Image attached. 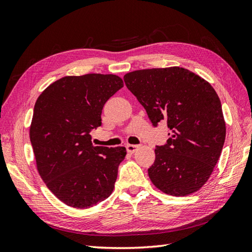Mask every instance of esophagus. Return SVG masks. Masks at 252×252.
<instances>
[{"mask_svg":"<svg viewBox=\"0 0 252 252\" xmlns=\"http://www.w3.org/2000/svg\"><path fill=\"white\" fill-rule=\"evenodd\" d=\"M137 148H138V145H132V144H127L126 145V151L130 154L135 153L137 151Z\"/></svg>","mask_w":252,"mask_h":252,"instance_id":"obj_1","label":"esophagus"}]
</instances>
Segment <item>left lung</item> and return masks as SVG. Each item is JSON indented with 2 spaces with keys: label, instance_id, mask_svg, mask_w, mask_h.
<instances>
[{
  "label": "left lung",
  "instance_id": "8db88e82",
  "mask_svg": "<svg viewBox=\"0 0 252 252\" xmlns=\"http://www.w3.org/2000/svg\"><path fill=\"white\" fill-rule=\"evenodd\" d=\"M125 83L154 126L165 121L167 144L156 146L149 179L161 191L187 196L210 178L225 141L221 101L211 84L181 67L126 73Z\"/></svg>",
  "mask_w": 252,
  "mask_h": 252
}]
</instances>
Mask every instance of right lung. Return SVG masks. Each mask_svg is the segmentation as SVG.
I'll use <instances>...</instances> for the list:
<instances>
[{
    "label": "right lung",
    "instance_id": "add662e5",
    "mask_svg": "<svg viewBox=\"0 0 252 252\" xmlns=\"http://www.w3.org/2000/svg\"><path fill=\"white\" fill-rule=\"evenodd\" d=\"M123 87L116 74L68 76L37 97L30 126L36 168L58 199L78 209L97 205L114 190L126 147L94 146L105 103Z\"/></svg>",
    "mask_w": 252,
    "mask_h": 252
}]
</instances>
